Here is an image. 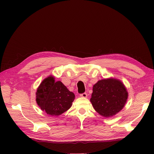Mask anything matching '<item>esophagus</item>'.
I'll list each match as a JSON object with an SVG mask.
<instances>
[{"instance_id": "1", "label": "esophagus", "mask_w": 154, "mask_h": 154, "mask_svg": "<svg viewBox=\"0 0 154 154\" xmlns=\"http://www.w3.org/2000/svg\"><path fill=\"white\" fill-rule=\"evenodd\" d=\"M81 97H87V94L86 92H84V93H83V94H80V95Z\"/></svg>"}]
</instances>
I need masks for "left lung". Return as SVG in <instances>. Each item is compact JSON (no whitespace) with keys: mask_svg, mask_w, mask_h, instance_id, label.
<instances>
[{"mask_svg":"<svg viewBox=\"0 0 154 154\" xmlns=\"http://www.w3.org/2000/svg\"><path fill=\"white\" fill-rule=\"evenodd\" d=\"M128 96L127 88L122 81L109 78L99 80L93 85L90 101L100 115L110 118L123 109Z\"/></svg>","mask_w":154,"mask_h":154,"instance_id":"obj_1","label":"left lung"}]
</instances>
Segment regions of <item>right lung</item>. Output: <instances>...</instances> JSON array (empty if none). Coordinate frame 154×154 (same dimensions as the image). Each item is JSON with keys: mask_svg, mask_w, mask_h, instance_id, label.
<instances>
[{"mask_svg": "<svg viewBox=\"0 0 154 154\" xmlns=\"http://www.w3.org/2000/svg\"><path fill=\"white\" fill-rule=\"evenodd\" d=\"M74 98V93L52 75L41 82L36 92V101L40 109L57 117L71 108Z\"/></svg>", "mask_w": 154, "mask_h": 154, "instance_id": "right-lung-1", "label": "right lung"}]
</instances>
